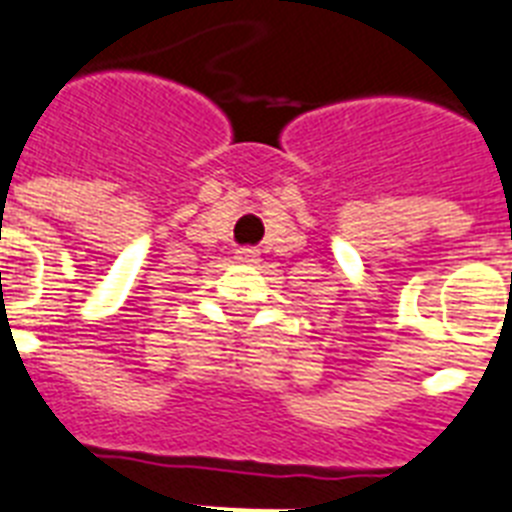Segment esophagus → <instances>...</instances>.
I'll use <instances>...</instances> for the list:
<instances>
[{
    "instance_id": "esophagus-1",
    "label": "esophagus",
    "mask_w": 512,
    "mask_h": 512,
    "mask_svg": "<svg viewBox=\"0 0 512 512\" xmlns=\"http://www.w3.org/2000/svg\"><path fill=\"white\" fill-rule=\"evenodd\" d=\"M237 261H256L259 251L256 248H237Z\"/></svg>"
}]
</instances>
